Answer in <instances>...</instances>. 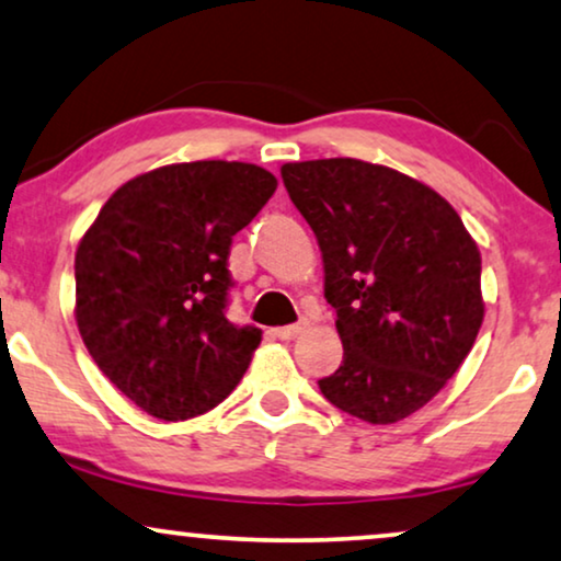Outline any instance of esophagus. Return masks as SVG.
Instances as JSON below:
<instances>
[{
	"label": "esophagus",
	"mask_w": 561,
	"mask_h": 561,
	"mask_svg": "<svg viewBox=\"0 0 561 561\" xmlns=\"http://www.w3.org/2000/svg\"><path fill=\"white\" fill-rule=\"evenodd\" d=\"M304 332V324H288V327H275L273 334L278 340H296Z\"/></svg>",
	"instance_id": "esophagus-1"
}]
</instances>
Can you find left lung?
I'll use <instances>...</instances> for the list:
<instances>
[{
    "label": "left lung",
    "mask_w": 561,
    "mask_h": 561,
    "mask_svg": "<svg viewBox=\"0 0 561 561\" xmlns=\"http://www.w3.org/2000/svg\"><path fill=\"white\" fill-rule=\"evenodd\" d=\"M314 231L343 363L319 381L337 410L391 425L456 374L484 319L482 257L446 198L360 159L280 167Z\"/></svg>",
    "instance_id": "1"
}]
</instances>
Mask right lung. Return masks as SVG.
Masks as SVG:
<instances>
[{
	"instance_id": "right-lung-1",
	"label": "right lung",
	"mask_w": 561,
	"mask_h": 561,
	"mask_svg": "<svg viewBox=\"0 0 561 561\" xmlns=\"http://www.w3.org/2000/svg\"><path fill=\"white\" fill-rule=\"evenodd\" d=\"M278 180L257 164L183 162L115 191L75 257L77 327L98 368L151 417L178 423L237 387L263 332L231 324V237Z\"/></svg>"
}]
</instances>
